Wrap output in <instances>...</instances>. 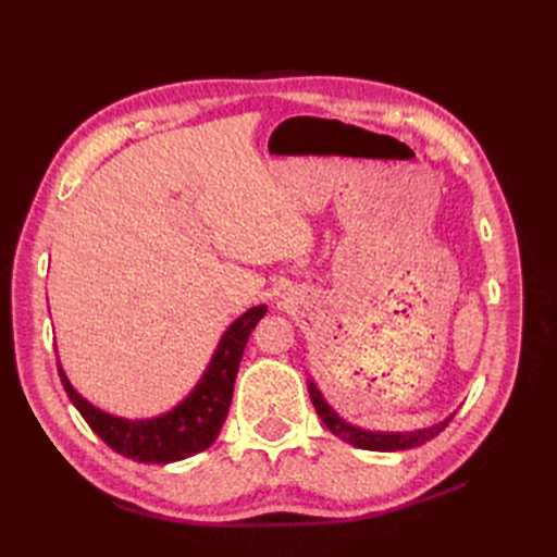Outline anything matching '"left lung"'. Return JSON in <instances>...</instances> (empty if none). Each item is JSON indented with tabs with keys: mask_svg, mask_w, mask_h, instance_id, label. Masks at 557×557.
Returning <instances> with one entry per match:
<instances>
[{
	"mask_svg": "<svg viewBox=\"0 0 557 557\" xmlns=\"http://www.w3.org/2000/svg\"><path fill=\"white\" fill-rule=\"evenodd\" d=\"M307 385H309V395H311L313 407H315L320 420H323V423H325V428L334 436H339V440H344L346 444L364 448V450H407V448L423 446L425 442L434 440V436L440 434L450 423V418H453V416H448L444 423L432 425L428 430H416V432H393V434L369 432V430H362V428H356V425L346 423V420L339 413H336L330 407V404L323 399V395H320V391H318L313 381H309Z\"/></svg>",
	"mask_w": 557,
	"mask_h": 557,
	"instance_id": "left-lung-1",
	"label": "left lung"
}]
</instances>
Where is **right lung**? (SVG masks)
<instances>
[{"label": "right lung", "mask_w": 557, "mask_h": 557, "mask_svg": "<svg viewBox=\"0 0 557 557\" xmlns=\"http://www.w3.org/2000/svg\"><path fill=\"white\" fill-rule=\"evenodd\" d=\"M264 313L267 307L260 305L234 320L223 334L221 344H218L207 372L195 385V391L170 413L150 420H125L92 407L88 399H83L74 391L60 362L58 372L78 413L86 418V423L99 440L115 453L148 465L185 460L190 455L207 450L215 442L218 432H221L232 404L234 379L239 372L246 342Z\"/></svg>", "instance_id": "obj_1"}]
</instances>
